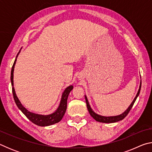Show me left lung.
<instances>
[{
    "mask_svg": "<svg viewBox=\"0 0 152 152\" xmlns=\"http://www.w3.org/2000/svg\"><path fill=\"white\" fill-rule=\"evenodd\" d=\"M141 81L140 82V88H139L138 92L136 96L135 97V99H133V101H132V103L129 105L127 109H126L125 111L123 112L122 114H120L119 115H116V116H109V117H106V116H102V115H98L97 113L94 112V110L92 109V108L90 106V104L88 101V99H87V96L85 95V99H86V106H87V109H88V112L90 113V115H91V117L94 119L98 122H101V123H116L117 121H119L123 120L124 118L127 116L128 115L129 112L130 111V110L132 109V108L133 107V104L135 102L136 99H137V96H139L140 92V90H141Z\"/></svg>",
    "mask_w": 152,
    "mask_h": 152,
    "instance_id": "obj_1",
    "label": "left lung"
}]
</instances>
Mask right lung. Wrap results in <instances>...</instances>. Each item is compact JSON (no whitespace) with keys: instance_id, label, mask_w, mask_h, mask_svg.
<instances>
[{"instance_id":"1","label":"right lung","mask_w":152,"mask_h":152,"mask_svg":"<svg viewBox=\"0 0 152 152\" xmlns=\"http://www.w3.org/2000/svg\"><path fill=\"white\" fill-rule=\"evenodd\" d=\"M20 51V50L19 51V53H17L16 58H15L14 64L12 67L11 74V85H12V94H13V98L17 106L20 110H21V112L23 113L25 116H26L28 119L31 121L38 126L46 127V126H50L60 122L61 120V119L63 118L64 115L66 113V110L67 109V100H68L69 94H70V92L73 89L74 86L72 85H70L67 87V88L64 90L62 94H61V98L60 104H59L58 109H56L53 113L49 115H40V114H37V113L30 112L29 110H28L26 109V108L23 106L21 102H20L19 99H18V97L16 94V92H15V88H14V83H13L14 68H15V65L17 61V58L19 54Z\"/></svg>"}]
</instances>
